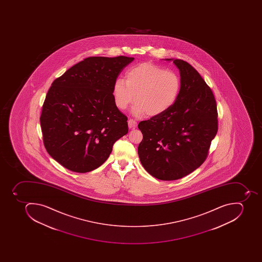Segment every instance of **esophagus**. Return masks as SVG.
I'll return each mask as SVG.
<instances>
[{"label": "esophagus", "mask_w": 262, "mask_h": 262, "mask_svg": "<svg viewBox=\"0 0 262 262\" xmlns=\"http://www.w3.org/2000/svg\"><path fill=\"white\" fill-rule=\"evenodd\" d=\"M128 128H135L137 127V122L135 120L130 119L128 122Z\"/></svg>", "instance_id": "obj_1"}]
</instances>
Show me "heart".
<instances>
[{
	"label": "heart",
	"mask_w": 262,
	"mask_h": 262,
	"mask_svg": "<svg viewBox=\"0 0 262 262\" xmlns=\"http://www.w3.org/2000/svg\"><path fill=\"white\" fill-rule=\"evenodd\" d=\"M180 90L181 80L176 73L151 63H142L127 71L126 80L117 78L115 81L114 101L119 109L125 110L134 102L136 95L134 116L141 117L146 113L157 116L176 104Z\"/></svg>",
	"instance_id": "heart-1"
}]
</instances>
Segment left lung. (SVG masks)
Returning <instances> with one entry per match:
<instances>
[{
	"label": "left lung",
	"instance_id": "left-lung-1",
	"mask_svg": "<svg viewBox=\"0 0 262 262\" xmlns=\"http://www.w3.org/2000/svg\"><path fill=\"white\" fill-rule=\"evenodd\" d=\"M180 70L181 90L176 104L165 113L138 124L142 166L158 180L188 176L206 161L218 131V113L210 86L188 62L165 59Z\"/></svg>",
	"mask_w": 262,
	"mask_h": 262
}]
</instances>
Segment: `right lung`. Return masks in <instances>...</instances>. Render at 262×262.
<instances>
[{"mask_svg": "<svg viewBox=\"0 0 262 262\" xmlns=\"http://www.w3.org/2000/svg\"><path fill=\"white\" fill-rule=\"evenodd\" d=\"M134 57L93 56L52 83L40 117L48 154L66 169L86 173L101 166L118 139L128 134L113 85Z\"/></svg>", "mask_w": 262, "mask_h": 262, "instance_id": "1", "label": "right lung"}]
</instances>
